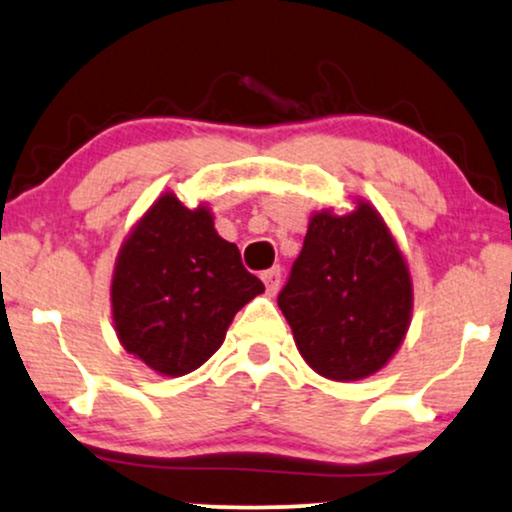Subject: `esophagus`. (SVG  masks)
Here are the masks:
<instances>
[{"instance_id":"1","label":"esophagus","mask_w":512,"mask_h":512,"mask_svg":"<svg viewBox=\"0 0 512 512\" xmlns=\"http://www.w3.org/2000/svg\"><path fill=\"white\" fill-rule=\"evenodd\" d=\"M261 280L266 282V292L268 294H275L280 290V282H282V270L280 268H270V270H263L261 273Z\"/></svg>"}]
</instances>
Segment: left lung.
<instances>
[{
  "instance_id": "8db88e82",
  "label": "left lung",
  "mask_w": 512,
  "mask_h": 512,
  "mask_svg": "<svg viewBox=\"0 0 512 512\" xmlns=\"http://www.w3.org/2000/svg\"><path fill=\"white\" fill-rule=\"evenodd\" d=\"M278 306L321 376L357 381L386 366L410 326L412 280L381 215L369 203L316 213Z\"/></svg>"
}]
</instances>
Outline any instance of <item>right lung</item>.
<instances>
[{"label": "right lung", "instance_id": "add662e5", "mask_svg": "<svg viewBox=\"0 0 512 512\" xmlns=\"http://www.w3.org/2000/svg\"><path fill=\"white\" fill-rule=\"evenodd\" d=\"M263 292L206 208L160 196L129 234L112 278V316L124 350L165 376L208 362L234 314Z\"/></svg>", "mask_w": 512, "mask_h": 512}]
</instances>
